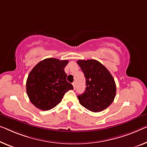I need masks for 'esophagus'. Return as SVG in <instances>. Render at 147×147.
<instances>
[{"label":"esophagus","mask_w":147,"mask_h":147,"mask_svg":"<svg viewBox=\"0 0 147 147\" xmlns=\"http://www.w3.org/2000/svg\"><path fill=\"white\" fill-rule=\"evenodd\" d=\"M73 86L74 87V89H75V88H76V82H73Z\"/></svg>","instance_id":"esophagus-1"}]
</instances>
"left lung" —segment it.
<instances>
[{"label":"left lung","instance_id":"8db88e82","mask_svg":"<svg viewBox=\"0 0 147 147\" xmlns=\"http://www.w3.org/2000/svg\"><path fill=\"white\" fill-rule=\"evenodd\" d=\"M77 63L84 73L86 86L84 92L78 95L79 103L93 112L104 110L115 97L116 85L112 75L96 60H78Z\"/></svg>","mask_w":147,"mask_h":147}]
</instances>
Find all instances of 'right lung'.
Segmentation results:
<instances>
[{"instance_id": "right-lung-1", "label": "right lung", "mask_w": 147, "mask_h": 147, "mask_svg": "<svg viewBox=\"0 0 147 147\" xmlns=\"http://www.w3.org/2000/svg\"><path fill=\"white\" fill-rule=\"evenodd\" d=\"M68 60L48 58L38 63L26 81L28 98L36 108L49 110L61 102L65 94L73 86L67 81L65 67Z\"/></svg>"}]
</instances>
